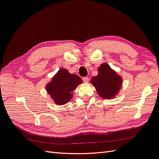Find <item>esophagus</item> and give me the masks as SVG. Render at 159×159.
I'll return each mask as SVG.
<instances>
[{"label": "esophagus", "instance_id": "34e87169", "mask_svg": "<svg viewBox=\"0 0 159 159\" xmlns=\"http://www.w3.org/2000/svg\"><path fill=\"white\" fill-rule=\"evenodd\" d=\"M82 80H83V81H84V82H85V83H88V81H89V78H88V77H84V78H82Z\"/></svg>", "mask_w": 159, "mask_h": 159}]
</instances>
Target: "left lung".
Instances as JSON below:
<instances>
[{
  "label": "left lung",
  "instance_id": "8db88e82",
  "mask_svg": "<svg viewBox=\"0 0 159 159\" xmlns=\"http://www.w3.org/2000/svg\"><path fill=\"white\" fill-rule=\"evenodd\" d=\"M98 95L103 99H113L122 86V77L117 74L107 63L98 68V74L90 81Z\"/></svg>",
  "mask_w": 159,
  "mask_h": 159
}]
</instances>
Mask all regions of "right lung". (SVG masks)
<instances>
[{
  "mask_svg": "<svg viewBox=\"0 0 159 159\" xmlns=\"http://www.w3.org/2000/svg\"><path fill=\"white\" fill-rule=\"evenodd\" d=\"M83 81L78 75L69 73L68 70L61 68L46 85L47 91L54 102L62 105L73 98V91Z\"/></svg>",
  "mask_w": 159,
  "mask_h": 159,
  "instance_id": "add662e5",
  "label": "right lung"
}]
</instances>
